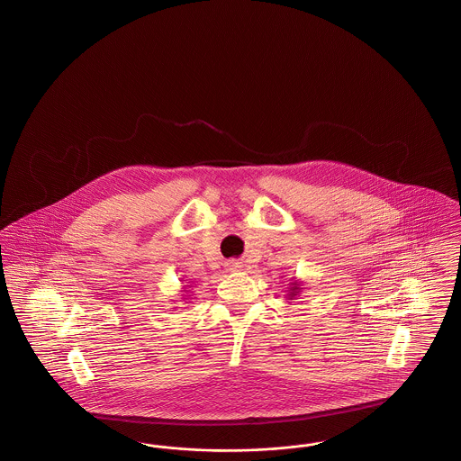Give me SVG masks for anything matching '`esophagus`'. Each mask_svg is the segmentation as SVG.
<instances>
[{
    "instance_id": "esophagus-1",
    "label": "esophagus",
    "mask_w": 461,
    "mask_h": 461,
    "mask_svg": "<svg viewBox=\"0 0 461 461\" xmlns=\"http://www.w3.org/2000/svg\"><path fill=\"white\" fill-rule=\"evenodd\" d=\"M226 267H228V271H240L243 267V262H240L237 258H231L226 262Z\"/></svg>"
}]
</instances>
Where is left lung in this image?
<instances>
[{
  "mask_svg": "<svg viewBox=\"0 0 461 461\" xmlns=\"http://www.w3.org/2000/svg\"><path fill=\"white\" fill-rule=\"evenodd\" d=\"M292 290H294V292H296V290H298V288H296V286H295V288H292ZM292 295H294V294H292Z\"/></svg>",
  "mask_w": 461,
  "mask_h": 461,
  "instance_id": "left-lung-1",
  "label": "left lung"
}]
</instances>
